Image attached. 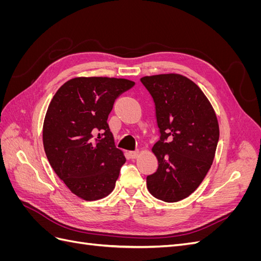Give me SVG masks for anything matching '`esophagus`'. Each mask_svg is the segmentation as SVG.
<instances>
[{
    "label": "esophagus",
    "mask_w": 261,
    "mask_h": 261,
    "mask_svg": "<svg viewBox=\"0 0 261 261\" xmlns=\"http://www.w3.org/2000/svg\"><path fill=\"white\" fill-rule=\"evenodd\" d=\"M128 154L132 159H136V158L139 155V151H129Z\"/></svg>",
    "instance_id": "1"
}]
</instances>
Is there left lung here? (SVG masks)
<instances>
[{
    "label": "left lung",
    "instance_id": "1",
    "mask_svg": "<svg viewBox=\"0 0 261 261\" xmlns=\"http://www.w3.org/2000/svg\"><path fill=\"white\" fill-rule=\"evenodd\" d=\"M155 105L160 140L152 147L159 167L147 176L155 198L176 202L201 184L215 159L219 123L206 94L180 74L140 78Z\"/></svg>",
    "mask_w": 261,
    "mask_h": 261
}]
</instances>
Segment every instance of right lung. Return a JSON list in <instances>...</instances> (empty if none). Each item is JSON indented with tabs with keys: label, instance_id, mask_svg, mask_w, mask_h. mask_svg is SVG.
Returning <instances> with one entry per match:
<instances>
[{
	"label": "right lung",
	"instance_id": "obj_1",
	"mask_svg": "<svg viewBox=\"0 0 261 261\" xmlns=\"http://www.w3.org/2000/svg\"><path fill=\"white\" fill-rule=\"evenodd\" d=\"M134 85L125 78L75 77L60 87L46 110V158L69 191L84 200L105 198L115 187L126 159L107 121L115 99Z\"/></svg>",
	"mask_w": 261,
	"mask_h": 261
}]
</instances>
